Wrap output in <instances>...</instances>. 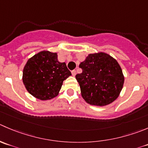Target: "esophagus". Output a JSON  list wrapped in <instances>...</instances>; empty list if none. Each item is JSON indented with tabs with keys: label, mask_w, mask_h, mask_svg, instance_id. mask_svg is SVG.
<instances>
[{
	"label": "esophagus",
	"mask_w": 148,
	"mask_h": 148,
	"mask_svg": "<svg viewBox=\"0 0 148 148\" xmlns=\"http://www.w3.org/2000/svg\"><path fill=\"white\" fill-rule=\"evenodd\" d=\"M71 74H72L73 77H75V75L77 74V71H76V70H73V71H71Z\"/></svg>",
	"instance_id": "34e87169"
}]
</instances>
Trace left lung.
<instances>
[{"instance_id": "obj_1", "label": "left lung", "mask_w": 148, "mask_h": 148, "mask_svg": "<svg viewBox=\"0 0 148 148\" xmlns=\"http://www.w3.org/2000/svg\"><path fill=\"white\" fill-rule=\"evenodd\" d=\"M81 74L76 75L82 97L92 106H105L121 93L124 76L118 61L104 52L90 53L80 63Z\"/></svg>"}]
</instances>
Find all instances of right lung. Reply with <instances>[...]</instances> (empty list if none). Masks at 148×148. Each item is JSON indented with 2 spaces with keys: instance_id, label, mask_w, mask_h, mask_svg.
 <instances>
[{
  "instance_id": "right-lung-1",
  "label": "right lung",
  "mask_w": 148,
  "mask_h": 148,
  "mask_svg": "<svg viewBox=\"0 0 148 148\" xmlns=\"http://www.w3.org/2000/svg\"><path fill=\"white\" fill-rule=\"evenodd\" d=\"M71 73L65 62H59L57 53L42 51L26 63L22 81L28 92L40 100H49L59 94L63 82Z\"/></svg>"
}]
</instances>
